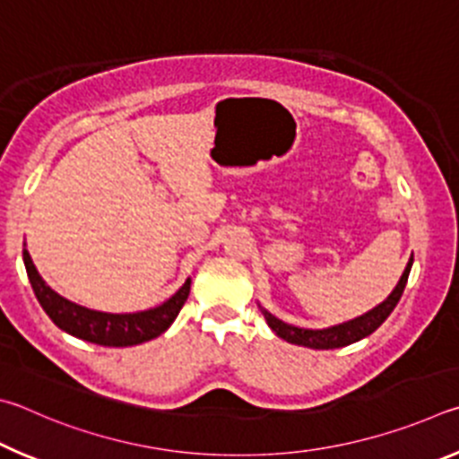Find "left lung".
Segmentation results:
<instances>
[{
    "label": "left lung",
    "instance_id": "1",
    "mask_svg": "<svg viewBox=\"0 0 459 459\" xmlns=\"http://www.w3.org/2000/svg\"><path fill=\"white\" fill-rule=\"evenodd\" d=\"M411 264H413V255L409 260L407 268L401 276L399 284L395 286V290L391 292V296L379 307L373 308L367 315L359 316L355 320H349V323H342L339 326H331L325 328V331H308V328H299L292 325H286L282 320L272 316L268 310H264V316L268 320V326L274 331L280 339H284L292 344H300V347H308V349H318V351H328V349H341L347 347V344L357 342L360 339H365L371 333H375L379 328L387 316L393 312V308L397 307V302L401 299V294L405 290L409 272H411Z\"/></svg>",
    "mask_w": 459,
    "mask_h": 459
}]
</instances>
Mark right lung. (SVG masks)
I'll list each match as a JSON object with an SVG mask.
<instances>
[{"label": "right lung", "instance_id": "obj_1", "mask_svg": "<svg viewBox=\"0 0 459 459\" xmlns=\"http://www.w3.org/2000/svg\"><path fill=\"white\" fill-rule=\"evenodd\" d=\"M23 264H26L36 299L42 304L46 315L52 318V323L76 339L102 344V347H133V344L155 339L173 325L191 290V280L187 278V282L175 292V296L157 308L136 312V315H108V312L78 307L56 294L38 274L28 250H23Z\"/></svg>", "mask_w": 459, "mask_h": 459}]
</instances>
